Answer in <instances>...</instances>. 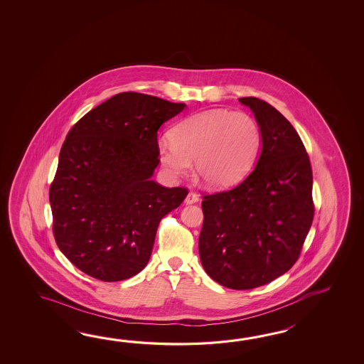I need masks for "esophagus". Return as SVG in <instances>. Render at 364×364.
Instances as JSON below:
<instances>
[{
    "instance_id": "34e87169",
    "label": "esophagus",
    "mask_w": 364,
    "mask_h": 364,
    "mask_svg": "<svg viewBox=\"0 0 364 364\" xmlns=\"http://www.w3.org/2000/svg\"><path fill=\"white\" fill-rule=\"evenodd\" d=\"M185 201L186 204H193V203H196V201H199V195L196 193H193V191H190V193H187Z\"/></svg>"
}]
</instances>
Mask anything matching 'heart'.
<instances>
[{
    "instance_id": "obj_1",
    "label": "heart",
    "mask_w": 364,
    "mask_h": 364,
    "mask_svg": "<svg viewBox=\"0 0 364 364\" xmlns=\"http://www.w3.org/2000/svg\"><path fill=\"white\" fill-rule=\"evenodd\" d=\"M170 139L157 143V157L171 177L195 169L213 188H224L243 178L262 146V130L245 112L212 109L176 124Z\"/></svg>"
}]
</instances>
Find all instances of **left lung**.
Here are the masks:
<instances>
[{
  "label": "left lung",
  "mask_w": 364,
  "mask_h": 364,
  "mask_svg": "<svg viewBox=\"0 0 364 364\" xmlns=\"http://www.w3.org/2000/svg\"><path fill=\"white\" fill-rule=\"evenodd\" d=\"M240 101L260 126L262 154L240 185L203 196L199 255L210 279L229 289L248 290L294 265L315 207L309 154L293 124L264 100Z\"/></svg>",
  "instance_id": "obj_1"
}]
</instances>
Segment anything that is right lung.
<instances>
[{
  "label": "right lung",
  "mask_w": 364,
  "mask_h": 364,
  "mask_svg": "<svg viewBox=\"0 0 364 364\" xmlns=\"http://www.w3.org/2000/svg\"><path fill=\"white\" fill-rule=\"evenodd\" d=\"M185 107L118 93L71 127L49 201L55 243L79 271L114 282L147 265L161 218L188 193L151 179L160 163L157 132Z\"/></svg>",
  "instance_id": "1"
}]
</instances>
